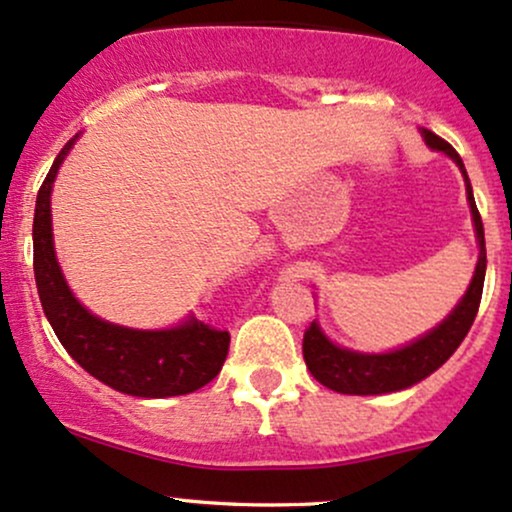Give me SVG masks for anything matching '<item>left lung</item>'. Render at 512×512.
I'll return each instance as SVG.
<instances>
[{
  "instance_id": "1",
  "label": "left lung",
  "mask_w": 512,
  "mask_h": 512,
  "mask_svg": "<svg viewBox=\"0 0 512 512\" xmlns=\"http://www.w3.org/2000/svg\"><path fill=\"white\" fill-rule=\"evenodd\" d=\"M420 133H423L428 148L445 153L449 160L457 162L459 172H462L466 201H469L471 221H474L476 230V243H479V262H476L469 289H466V294L459 299L457 306L452 308V313H449L440 325H435L430 333H425L423 338L408 342V345L398 347V350L379 352V355L347 350V347L335 345V342L320 330L316 320H313L311 328L303 335V359H306V367L308 372L313 374V379L338 393H350V396H379V393L403 391L408 389V386L418 384L425 376L437 372V369L454 355V350L462 345L466 333H469L476 313H479L481 291H484L486 277V240L484 223H481L474 192H471L469 174L464 170L462 157H459L457 150H454L447 140L435 136L428 128H420Z\"/></svg>"
}]
</instances>
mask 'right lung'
<instances>
[{
    "label": "right lung",
    "mask_w": 512,
    "mask_h": 512,
    "mask_svg": "<svg viewBox=\"0 0 512 512\" xmlns=\"http://www.w3.org/2000/svg\"><path fill=\"white\" fill-rule=\"evenodd\" d=\"M77 133L55 157L43 179L33 216V274L43 313L60 345L77 364L111 389L138 398L192 393L216 379L228 357L230 335L189 316L165 330H136L94 316L67 286L58 265L50 221V194Z\"/></svg>",
    "instance_id": "1"
}]
</instances>
